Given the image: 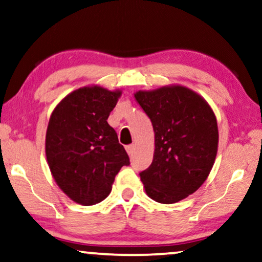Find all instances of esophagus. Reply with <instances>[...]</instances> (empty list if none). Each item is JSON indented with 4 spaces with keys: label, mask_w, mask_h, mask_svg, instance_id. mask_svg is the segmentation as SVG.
I'll use <instances>...</instances> for the list:
<instances>
[{
    "label": "esophagus",
    "mask_w": 262,
    "mask_h": 262,
    "mask_svg": "<svg viewBox=\"0 0 262 262\" xmlns=\"http://www.w3.org/2000/svg\"><path fill=\"white\" fill-rule=\"evenodd\" d=\"M134 149H135V146H134V145H128V146H125V151H127L128 155H133Z\"/></svg>",
    "instance_id": "esophagus-1"
}]
</instances>
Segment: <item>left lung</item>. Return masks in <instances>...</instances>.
<instances>
[{"label": "left lung", "mask_w": 262, "mask_h": 262, "mask_svg": "<svg viewBox=\"0 0 262 262\" xmlns=\"http://www.w3.org/2000/svg\"><path fill=\"white\" fill-rule=\"evenodd\" d=\"M135 100L152 122L155 155L140 172L146 194L175 204L206 181L218 151L217 118L206 100L182 85L138 91Z\"/></svg>", "instance_id": "1"}]
</instances>
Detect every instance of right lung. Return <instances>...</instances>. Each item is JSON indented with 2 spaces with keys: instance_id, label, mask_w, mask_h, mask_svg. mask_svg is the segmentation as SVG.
I'll use <instances>...</instances> for the list:
<instances>
[{
  "instance_id": "right-lung-1",
  "label": "right lung",
  "mask_w": 262,
  "mask_h": 262,
  "mask_svg": "<svg viewBox=\"0 0 262 262\" xmlns=\"http://www.w3.org/2000/svg\"><path fill=\"white\" fill-rule=\"evenodd\" d=\"M121 90L80 87L56 105L45 135V155L56 184L76 204L91 206L110 194L129 157L107 117Z\"/></svg>"
}]
</instances>
